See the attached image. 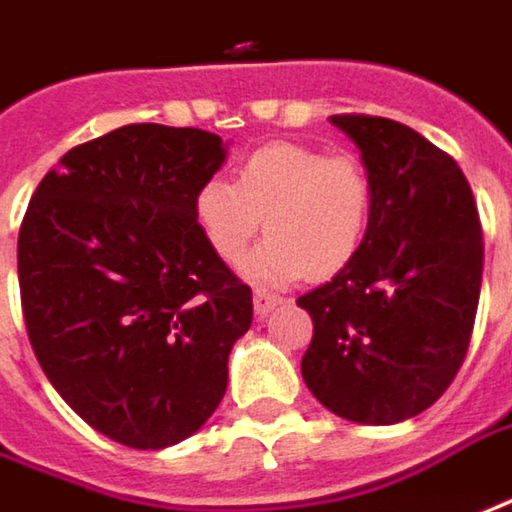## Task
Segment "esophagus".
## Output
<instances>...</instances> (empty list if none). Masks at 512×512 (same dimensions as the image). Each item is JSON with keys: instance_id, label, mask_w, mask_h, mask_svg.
I'll return each instance as SVG.
<instances>
[{"instance_id": "esophagus-1", "label": "esophagus", "mask_w": 512, "mask_h": 512, "mask_svg": "<svg viewBox=\"0 0 512 512\" xmlns=\"http://www.w3.org/2000/svg\"><path fill=\"white\" fill-rule=\"evenodd\" d=\"M280 303L278 295H269L266 289H255V315L257 318H266L275 306Z\"/></svg>"}]
</instances>
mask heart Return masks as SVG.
Instances as JSON below:
<instances>
[{"label": "heart", "instance_id": "1", "mask_svg": "<svg viewBox=\"0 0 512 512\" xmlns=\"http://www.w3.org/2000/svg\"><path fill=\"white\" fill-rule=\"evenodd\" d=\"M272 234L246 272L260 283L332 278L355 260L369 223V183L349 154L323 157L300 143L249 151L226 180L194 191V220L223 263H237L263 226Z\"/></svg>", "mask_w": 512, "mask_h": 512}]
</instances>
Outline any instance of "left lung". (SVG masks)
Wrapping results in <instances>:
<instances>
[{"instance_id":"left-lung-1","label":"left lung","mask_w":512,"mask_h":512,"mask_svg":"<svg viewBox=\"0 0 512 512\" xmlns=\"http://www.w3.org/2000/svg\"><path fill=\"white\" fill-rule=\"evenodd\" d=\"M329 123L358 145L369 223L355 260L300 295L312 344L300 372L355 424H398L444 395L476 323L484 243L470 183L410 125L369 114Z\"/></svg>"}]
</instances>
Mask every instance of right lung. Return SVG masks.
Segmentation results:
<instances>
[{"label":"right lung","mask_w":512,"mask_h":512,"mask_svg":"<svg viewBox=\"0 0 512 512\" xmlns=\"http://www.w3.org/2000/svg\"><path fill=\"white\" fill-rule=\"evenodd\" d=\"M226 160L212 131L123 125L42 177L19 229L36 361L97 433L163 450L197 433L252 326V289L214 255L194 191Z\"/></svg>","instance_id":"add662e5"}]
</instances>
